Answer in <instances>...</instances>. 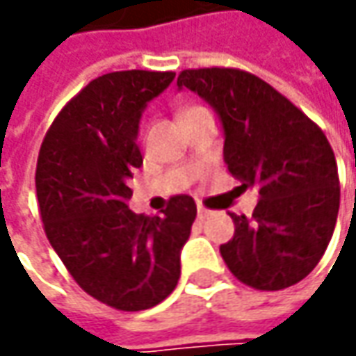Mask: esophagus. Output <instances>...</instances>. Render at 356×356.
Wrapping results in <instances>:
<instances>
[{"mask_svg":"<svg viewBox=\"0 0 356 356\" xmlns=\"http://www.w3.org/2000/svg\"><path fill=\"white\" fill-rule=\"evenodd\" d=\"M212 210H208V208H204V206H200L198 204V218L200 220H204V218H208V216H212Z\"/></svg>","mask_w":356,"mask_h":356,"instance_id":"obj_1","label":"esophagus"}]
</instances>
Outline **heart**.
I'll return each instance as SVG.
<instances>
[{"label": "heart", "instance_id": "1", "mask_svg": "<svg viewBox=\"0 0 356 356\" xmlns=\"http://www.w3.org/2000/svg\"><path fill=\"white\" fill-rule=\"evenodd\" d=\"M192 108H196V106H190V108H186L184 113H182V115H186V113H188V111H192Z\"/></svg>", "mask_w": 356, "mask_h": 356}]
</instances>
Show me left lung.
I'll use <instances>...</instances> for the list:
<instances>
[{
    "label": "left lung",
    "instance_id": "8db88e82",
    "mask_svg": "<svg viewBox=\"0 0 356 356\" xmlns=\"http://www.w3.org/2000/svg\"><path fill=\"white\" fill-rule=\"evenodd\" d=\"M190 89L218 113L224 162L241 190L257 188L252 218L229 213L236 234L220 245L241 283L280 291L307 277L333 238L339 174L323 130L259 76L239 69H186Z\"/></svg>",
    "mask_w": 356,
    "mask_h": 356
}]
</instances>
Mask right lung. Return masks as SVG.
<instances>
[{
  "label": "right lung",
  "instance_id": "obj_1",
  "mask_svg": "<svg viewBox=\"0 0 356 356\" xmlns=\"http://www.w3.org/2000/svg\"><path fill=\"white\" fill-rule=\"evenodd\" d=\"M174 76L134 69L90 81L63 106L39 150L35 188L49 243L81 289L118 311L154 307L174 291L196 220L186 194L154 218L127 204L143 164L144 108Z\"/></svg>",
  "mask_w": 356,
  "mask_h": 356
}]
</instances>
